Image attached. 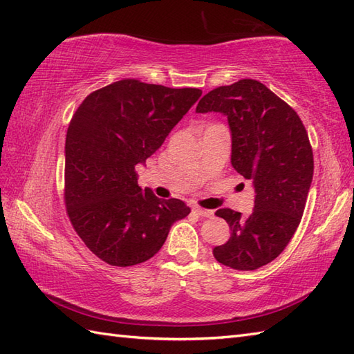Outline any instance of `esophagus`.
<instances>
[{
  "label": "esophagus",
  "mask_w": 354,
  "mask_h": 354,
  "mask_svg": "<svg viewBox=\"0 0 354 354\" xmlns=\"http://www.w3.org/2000/svg\"><path fill=\"white\" fill-rule=\"evenodd\" d=\"M193 213H196L201 217H212L214 214L213 209H207V208H202V207H193Z\"/></svg>",
  "instance_id": "1"
}]
</instances>
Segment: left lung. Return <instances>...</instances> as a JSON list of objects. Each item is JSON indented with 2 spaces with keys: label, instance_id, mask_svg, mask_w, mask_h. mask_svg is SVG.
Returning a JSON list of instances; mask_svg holds the SVG:
<instances>
[{
  "label": "left lung",
  "instance_id": "left-lung-1",
  "mask_svg": "<svg viewBox=\"0 0 354 354\" xmlns=\"http://www.w3.org/2000/svg\"><path fill=\"white\" fill-rule=\"evenodd\" d=\"M227 115L237 173L252 179L250 216L221 208L231 236L216 246L214 259L237 270H254L280 255L295 234L313 178V152L301 118L259 80L219 86L199 100L196 112Z\"/></svg>",
  "mask_w": 354,
  "mask_h": 354
}]
</instances>
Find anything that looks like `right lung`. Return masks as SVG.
<instances>
[{"label":"right lung","mask_w":354,"mask_h":354,"mask_svg":"<svg viewBox=\"0 0 354 354\" xmlns=\"http://www.w3.org/2000/svg\"><path fill=\"white\" fill-rule=\"evenodd\" d=\"M201 94L123 79L93 91L74 112L65 141L66 214L88 250L108 265L152 259L173 222L189 216L185 202L141 190L135 165L161 147Z\"/></svg>","instance_id":"right-lung-1"}]
</instances>
